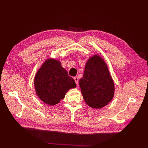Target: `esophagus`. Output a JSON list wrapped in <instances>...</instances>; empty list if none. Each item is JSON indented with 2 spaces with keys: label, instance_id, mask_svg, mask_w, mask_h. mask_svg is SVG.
Masks as SVG:
<instances>
[{
  "label": "esophagus",
  "instance_id": "34e87169",
  "mask_svg": "<svg viewBox=\"0 0 148 148\" xmlns=\"http://www.w3.org/2000/svg\"><path fill=\"white\" fill-rule=\"evenodd\" d=\"M74 81H75V83H76V84L77 85V84H78V82H79V78H78V77L76 76V77H74Z\"/></svg>",
  "mask_w": 148,
  "mask_h": 148
}]
</instances>
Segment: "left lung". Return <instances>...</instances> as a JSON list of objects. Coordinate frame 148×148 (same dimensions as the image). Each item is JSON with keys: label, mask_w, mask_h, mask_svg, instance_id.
<instances>
[{"label": "left lung", "mask_w": 148, "mask_h": 148, "mask_svg": "<svg viewBox=\"0 0 148 148\" xmlns=\"http://www.w3.org/2000/svg\"><path fill=\"white\" fill-rule=\"evenodd\" d=\"M79 86L84 101L92 108H102L113 99L114 82L106 62L99 55H93L87 61Z\"/></svg>", "instance_id": "8db88e82"}]
</instances>
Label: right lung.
Masks as SVG:
<instances>
[{
  "instance_id": "right-lung-1",
  "label": "right lung",
  "mask_w": 148,
  "mask_h": 148,
  "mask_svg": "<svg viewBox=\"0 0 148 148\" xmlns=\"http://www.w3.org/2000/svg\"><path fill=\"white\" fill-rule=\"evenodd\" d=\"M37 95L45 103L55 106L71 88L76 86L72 77L55 59H47L34 77Z\"/></svg>"
}]
</instances>
